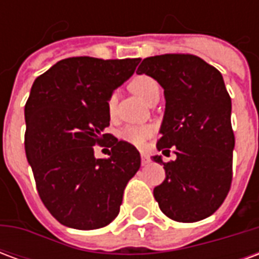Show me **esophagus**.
<instances>
[{"mask_svg": "<svg viewBox=\"0 0 259 259\" xmlns=\"http://www.w3.org/2000/svg\"><path fill=\"white\" fill-rule=\"evenodd\" d=\"M150 161H151L150 157H148L147 154H144V152H141V163H143V165H147V163H150Z\"/></svg>", "mask_w": 259, "mask_h": 259, "instance_id": "esophagus-1", "label": "esophagus"}]
</instances>
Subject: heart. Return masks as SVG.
Returning a JSON list of instances; mask_svg holds the SVG:
<instances>
[{"label": "heart", "mask_w": 259, "mask_h": 259, "mask_svg": "<svg viewBox=\"0 0 259 259\" xmlns=\"http://www.w3.org/2000/svg\"><path fill=\"white\" fill-rule=\"evenodd\" d=\"M130 90L133 91L135 94L143 98L146 102H150L157 98L161 94V87L157 80L151 77V76H147V74H140V76H136L135 79L130 81ZM107 109L109 116L115 115L116 111V94L112 93L111 96L108 97L107 100ZM152 135V126L150 124H132V126H126L123 129L120 130L119 137L126 143H129L132 146L141 147L144 144V141Z\"/></svg>", "instance_id": "1"}]
</instances>
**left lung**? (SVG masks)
<instances>
[{
	"mask_svg": "<svg viewBox=\"0 0 259 259\" xmlns=\"http://www.w3.org/2000/svg\"><path fill=\"white\" fill-rule=\"evenodd\" d=\"M139 74L157 80L165 94L158 151L176 147V159L162 163L165 180L154 189L161 211L176 222L211 217L232 185L234 135L232 100L221 72L191 54L143 59Z\"/></svg>",
	"mask_w": 259,
	"mask_h": 259,
	"instance_id": "8db88e82",
	"label": "left lung"
}]
</instances>
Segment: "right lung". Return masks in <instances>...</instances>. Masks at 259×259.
Instances as JSON below:
<instances>
[{
  "label": "right lung",
  "instance_id": "right-lung-1",
  "mask_svg": "<svg viewBox=\"0 0 259 259\" xmlns=\"http://www.w3.org/2000/svg\"><path fill=\"white\" fill-rule=\"evenodd\" d=\"M139 62L66 58L31 85L25 105L26 157L42 204L68 228L109 225L118 217L127 182L140 169L136 147L105 133L111 119L108 97ZM96 144L111 147L109 158L94 157Z\"/></svg>",
  "mask_w": 259,
  "mask_h": 259
}]
</instances>
